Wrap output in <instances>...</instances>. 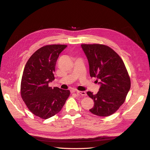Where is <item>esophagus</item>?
Returning <instances> with one entry per match:
<instances>
[{"label":"esophagus","mask_w":150,"mask_h":150,"mask_svg":"<svg viewBox=\"0 0 150 150\" xmlns=\"http://www.w3.org/2000/svg\"><path fill=\"white\" fill-rule=\"evenodd\" d=\"M73 92H76L77 93H79L80 95L82 96H86L87 94H86V92L85 91H73Z\"/></svg>","instance_id":"1"}]
</instances>
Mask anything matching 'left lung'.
<instances>
[{"instance_id": "8db88e82", "label": "left lung", "mask_w": 150, "mask_h": 150, "mask_svg": "<svg viewBox=\"0 0 150 150\" xmlns=\"http://www.w3.org/2000/svg\"><path fill=\"white\" fill-rule=\"evenodd\" d=\"M88 60L91 77L100 80L99 91L87 94L93 101L89 111L101 117L115 112L124 103L131 88V81L122 58L109 47L101 44H82Z\"/></svg>"}]
</instances>
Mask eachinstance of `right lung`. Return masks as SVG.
Masks as SVG:
<instances>
[{
  "instance_id": "add662e5",
  "label": "right lung",
  "mask_w": 150,
  "mask_h": 150,
  "mask_svg": "<svg viewBox=\"0 0 150 150\" xmlns=\"http://www.w3.org/2000/svg\"><path fill=\"white\" fill-rule=\"evenodd\" d=\"M66 45H49L36 50L27 62L23 70L21 93L30 111L43 119L58 114L70 95L69 90L52 88L55 66Z\"/></svg>"
}]
</instances>
